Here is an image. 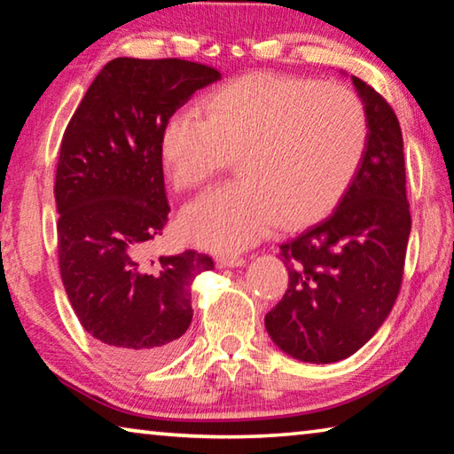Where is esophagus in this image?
<instances>
[{
  "mask_svg": "<svg viewBox=\"0 0 454 454\" xmlns=\"http://www.w3.org/2000/svg\"><path fill=\"white\" fill-rule=\"evenodd\" d=\"M216 262L220 268H238L246 264V258L242 256H218Z\"/></svg>",
  "mask_w": 454,
  "mask_h": 454,
  "instance_id": "1",
  "label": "esophagus"
}]
</instances>
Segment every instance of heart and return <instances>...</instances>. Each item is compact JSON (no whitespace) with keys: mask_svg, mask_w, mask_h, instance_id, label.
Returning a JSON list of instances; mask_svg holds the SVG:
<instances>
[{"mask_svg":"<svg viewBox=\"0 0 454 454\" xmlns=\"http://www.w3.org/2000/svg\"><path fill=\"white\" fill-rule=\"evenodd\" d=\"M366 107L355 91L318 80L242 75L184 110L160 134L176 190L200 188L238 160L240 178L186 206L184 238L214 252L258 242L276 222L312 224L340 202L368 148Z\"/></svg>","mask_w":454,"mask_h":454,"instance_id":"heart-1","label":"heart"}]
</instances>
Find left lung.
I'll return each mask as SVG.
<instances>
[{"mask_svg":"<svg viewBox=\"0 0 454 454\" xmlns=\"http://www.w3.org/2000/svg\"><path fill=\"white\" fill-rule=\"evenodd\" d=\"M368 116L358 174L326 220L280 244L288 288L266 314L276 347L328 364L364 347L393 310L404 274L411 212L403 132L390 104L356 75Z\"/></svg>","mask_w":454,"mask_h":454,"instance_id":"obj_1","label":"left lung"}]
</instances>
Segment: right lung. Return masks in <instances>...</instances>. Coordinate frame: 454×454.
I'll use <instances>...</instances> for the list:
<instances>
[{
	"instance_id": "add662e5",
	"label": "right lung",
	"mask_w": 454,
	"mask_h": 454,
	"mask_svg": "<svg viewBox=\"0 0 454 454\" xmlns=\"http://www.w3.org/2000/svg\"><path fill=\"white\" fill-rule=\"evenodd\" d=\"M220 72L196 61L116 58L99 70L61 137L56 194L61 282L107 355L152 368L180 350L208 254L148 258L170 214L160 134Z\"/></svg>"
}]
</instances>
